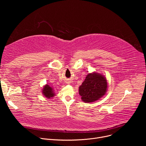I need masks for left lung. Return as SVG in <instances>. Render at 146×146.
Wrapping results in <instances>:
<instances>
[{
    "instance_id": "8db88e82",
    "label": "left lung",
    "mask_w": 146,
    "mask_h": 146,
    "mask_svg": "<svg viewBox=\"0 0 146 146\" xmlns=\"http://www.w3.org/2000/svg\"><path fill=\"white\" fill-rule=\"evenodd\" d=\"M108 83L103 75L96 73H89L79 87V94L86 103L98 100L106 92Z\"/></svg>"
}]
</instances>
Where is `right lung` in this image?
<instances>
[{
	"label": "right lung",
	"mask_w": 146,
	"mask_h": 146,
	"mask_svg": "<svg viewBox=\"0 0 146 146\" xmlns=\"http://www.w3.org/2000/svg\"><path fill=\"white\" fill-rule=\"evenodd\" d=\"M42 92L43 95L47 98H50L54 96V94L52 89L51 88V87H50L48 85H46V86H44Z\"/></svg>",
	"instance_id": "1"
}]
</instances>
